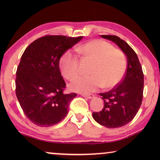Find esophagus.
Returning a JSON list of instances; mask_svg holds the SVG:
<instances>
[{"instance_id":"1","label":"esophagus","mask_w":160,"mask_h":160,"mask_svg":"<svg viewBox=\"0 0 160 160\" xmlns=\"http://www.w3.org/2000/svg\"><path fill=\"white\" fill-rule=\"evenodd\" d=\"M82 96L84 97H86V98H88V99H92L94 97V95L93 94H82Z\"/></svg>"}]
</instances>
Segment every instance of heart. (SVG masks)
<instances>
[{
	"mask_svg": "<svg viewBox=\"0 0 160 160\" xmlns=\"http://www.w3.org/2000/svg\"><path fill=\"white\" fill-rule=\"evenodd\" d=\"M78 53L93 59L91 75L75 78L70 88L77 92L89 93L105 87L112 88L118 85L125 75L127 62L122 51L113 48L110 43L101 39H94L77 48ZM62 74L68 80L79 74L78 56L72 51L64 52L60 58Z\"/></svg>",
	"mask_w": 160,
	"mask_h": 160,
	"instance_id": "obj_1",
	"label": "heart"
}]
</instances>
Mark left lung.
<instances>
[{
    "label": "left lung",
    "mask_w": 160,
    "mask_h": 160,
    "mask_svg": "<svg viewBox=\"0 0 160 160\" xmlns=\"http://www.w3.org/2000/svg\"><path fill=\"white\" fill-rule=\"evenodd\" d=\"M116 43L126 54L128 66L125 75L114 88L100 93L104 106L99 112H93L92 117L107 128H120L133 119L142 104L144 75L136 53L127 43L115 35H101Z\"/></svg>",
    "instance_id": "left-lung-1"
}]
</instances>
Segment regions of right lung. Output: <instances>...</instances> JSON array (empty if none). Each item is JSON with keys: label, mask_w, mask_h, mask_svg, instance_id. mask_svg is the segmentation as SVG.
Listing matches in <instances>:
<instances>
[{"label": "right lung", "mask_w": 160, "mask_h": 160, "mask_svg": "<svg viewBox=\"0 0 160 160\" xmlns=\"http://www.w3.org/2000/svg\"><path fill=\"white\" fill-rule=\"evenodd\" d=\"M82 37L46 35L24 51L16 72L15 92L23 112L35 125L48 127L66 117L76 93L65 94L59 61Z\"/></svg>", "instance_id": "add662e5"}]
</instances>
